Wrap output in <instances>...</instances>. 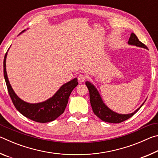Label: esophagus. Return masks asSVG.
Wrapping results in <instances>:
<instances>
[{
  "mask_svg": "<svg viewBox=\"0 0 158 158\" xmlns=\"http://www.w3.org/2000/svg\"><path fill=\"white\" fill-rule=\"evenodd\" d=\"M87 79V77L84 74H79L78 75V80L79 82H84Z\"/></svg>",
  "mask_w": 158,
  "mask_h": 158,
  "instance_id": "1",
  "label": "esophagus"
}]
</instances>
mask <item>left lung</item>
Instances as JSON below:
<instances>
[{"label":"left lung","instance_id":"obj_1","mask_svg":"<svg viewBox=\"0 0 158 158\" xmlns=\"http://www.w3.org/2000/svg\"><path fill=\"white\" fill-rule=\"evenodd\" d=\"M128 44L131 45H135L137 47L145 48V49H148L145 44L139 40L138 37L135 33H132L130 37L129 41H128ZM85 85L89 90L90 94V105H91L94 114L97 116L99 118H100L102 121L107 122V123H119L123 122L126 121L130 117H132L133 115H135L137 112L139 110L141 106L139 108L137 109L135 112L130 114H117L116 112L111 111L109 109L107 106H106L105 104L103 103L102 98L100 97V94H99L97 89H95L94 85H93L89 81L85 82Z\"/></svg>","mask_w":158,"mask_h":158}]
</instances>
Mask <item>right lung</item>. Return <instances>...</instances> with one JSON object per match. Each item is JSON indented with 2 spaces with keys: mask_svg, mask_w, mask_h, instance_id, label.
Masks as SVG:
<instances>
[{
  "mask_svg": "<svg viewBox=\"0 0 158 158\" xmlns=\"http://www.w3.org/2000/svg\"><path fill=\"white\" fill-rule=\"evenodd\" d=\"M6 56L7 53H5L3 60L4 78L9 95L15 108L25 117L38 123L53 121L60 116L65 111L72 91L79 84L77 79H74L63 85L56 93L47 101L37 104L27 103L15 94L10 85L5 68Z\"/></svg>",
  "mask_w": 158,
  "mask_h": 158,
  "instance_id": "right-lung-1",
  "label": "right lung"
}]
</instances>
